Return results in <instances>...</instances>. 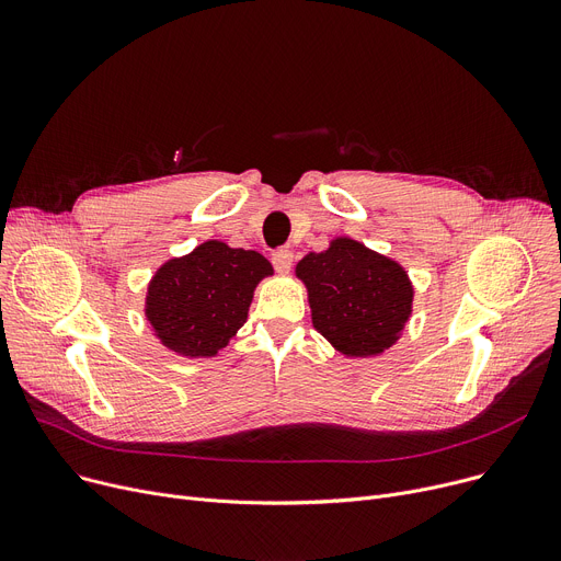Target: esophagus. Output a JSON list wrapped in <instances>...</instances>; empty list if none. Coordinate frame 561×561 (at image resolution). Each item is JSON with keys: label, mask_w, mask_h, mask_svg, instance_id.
<instances>
[{"label": "esophagus", "mask_w": 561, "mask_h": 561, "mask_svg": "<svg viewBox=\"0 0 561 561\" xmlns=\"http://www.w3.org/2000/svg\"><path fill=\"white\" fill-rule=\"evenodd\" d=\"M273 265H275L277 273H288L290 265H293V252L286 250V248L275 250L273 252Z\"/></svg>", "instance_id": "esophagus-1"}]
</instances>
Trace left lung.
I'll return each mask as SVG.
<instances>
[{
    "instance_id": "left-lung-1",
    "label": "left lung",
    "mask_w": 561,
    "mask_h": 561,
    "mask_svg": "<svg viewBox=\"0 0 561 561\" xmlns=\"http://www.w3.org/2000/svg\"><path fill=\"white\" fill-rule=\"evenodd\" d=\"M307 284L313 328L347 357L379 355L398 341L414 290L400 265L366 245L336 239L296 268Z\"/></svg>"
}]
</instances>
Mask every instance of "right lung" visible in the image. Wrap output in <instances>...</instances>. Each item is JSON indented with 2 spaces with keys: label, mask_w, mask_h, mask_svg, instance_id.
Returning <instances> with one entry per match:
<instances>
[{
  "label": "right lung",
  "mask_w": 561,
  "mask_h": 561,
  "mask_svg": "<svg viewBox=\"0 0 561 561\" xmlns=\"http://www.w3.org/2000/svg\"><path fill=\"white\" fill-rule=\"evenodd\" d=\"M273 275L254 250L209 241L168 261L147 288V320L170 350L214 357L243 328L254 286Z\"/></svg>",
  "instance_id": "1"
}]
</instances>
